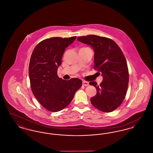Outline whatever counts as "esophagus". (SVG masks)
<instances>
[{
  "label": "esophagus",
  "instance_id": "obj_1",
  "mask_svg": "<svg viewBox=\"0 0 153 153\" xmlns=\"http://www.w3.org/2000/svg\"><path fill=\"white\" fill-rule=\"evenodd\" d=\"M89 85V82L85 81H82V85L84 86H88Z\"/></svg>",
  "mask_w": 153,
  "mask_h": 153
}]
</instances>
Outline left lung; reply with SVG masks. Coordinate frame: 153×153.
<instances>
[{"label":"left lung","mask_w":153,"mask_h":153,"mask_svg":"<svg viewBox=\"0 0 153 153\" xmlns=\"http://www.w3.org/2000/svg\"><path fill=\"white\" fill-rule=\"evenodd\" d=\"M78 41L91 46L94 51V68L101 72L99 85L92 81L97 94L91 98L92 104L104 112H112L122 104L126 95L129 74L123 53L113 40L95 35L79 36Z\"/></svg>","instance_id":"1"}]
</instances>
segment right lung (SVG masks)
<instances>
[{
  "instance_id": "1",
  "label": "right lung",
  "mask_w": 153,
  "mask_h": 153,
  "mask_svg": "<svg viewBox=\"0 0 153 153\" xmlns=\"http://www.w3.org/2000/svg\"><path fill=\"white\" fill-rule=\"evenodd\" d=\"M76 38L46 39L36 45L30 58L29 73L33 94L44 107L51 112L66 107L82 85V81L78 78L67 81L57 75L65 48Z\"/></svg>"
}]
</instances>
